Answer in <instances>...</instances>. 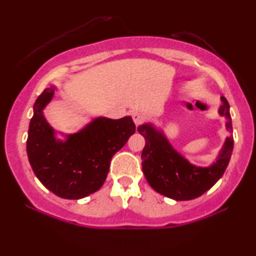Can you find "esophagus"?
<instances>
[{
  "label": "esophagus",
  "mask_w": 256,
  "mask_h": 256,
  "mask_svg": "<svg viewBox=\"0 0 256 256\" xmlns=\"http://www.w3.org/2000/svg\"><path fill=\"white\" fill-rule=\"evenodd\" d=\"M132 120L135 122V124H140L143 120H144V114L141 113V112H132Z\"/></svg>",
  "instance_id": "obj_1"
}]
</instances>
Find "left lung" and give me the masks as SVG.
<instances>
[{
  "mask_svg": "<svg viewBox=\"0 0 256 256\" xmlns=\"http://www.w3.org/2000/svg\"><path fill=\"white\" fill-rule=\"evenodd\" d=\"M219 113L227 118L226 128L232 129L230 104L222 98ZM146 138L142 152V170L154 190L176 200H190L205 194L225 172L233 152V138H227L216 162L211 166H194L172 149L166 138L150 124L138 128Z\"/></svg>",
  "mask_w": 256,
  "mask_h": 256,
  "instance_id": "obj_1",
  "label": "left lung"
}]
</instances>
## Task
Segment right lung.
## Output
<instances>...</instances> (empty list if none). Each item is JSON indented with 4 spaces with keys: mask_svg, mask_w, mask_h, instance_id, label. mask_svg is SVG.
<instances>
[{
    "mask_svg": "<svg viewBox=\"0 0 256 256\" xmlns=\"http://www.w3.org/2000/svg\"><path fill=\"white\" fill-rule=\"evenodd\" d=\"M54 94V87L45 88L34 104L26 152L38 180L58 197L80 199L99 190L106 180L112 157L135 132L130 116L118 120L96 118L65 142L54 138L43 116V108Z\"/></svg>",
    "mask_w": 256,
    "mask_h": 256,
    "instance_id": "1",
    "label": "right lung"
}]
</instances>
